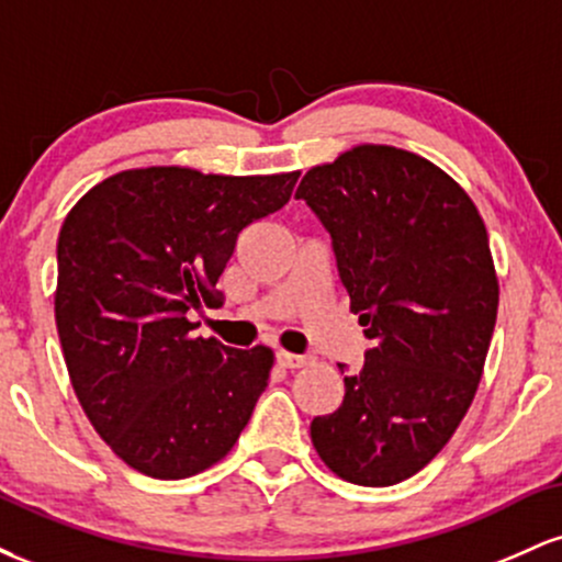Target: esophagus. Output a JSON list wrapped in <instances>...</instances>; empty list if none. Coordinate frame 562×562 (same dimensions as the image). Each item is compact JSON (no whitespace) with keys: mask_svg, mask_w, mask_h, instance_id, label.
<instances>
[{"mask_svg":"<svg viewBox=\"0 0 562 562\" xmlns=\"http://www.w3.org/2000/svg\"><path fill=\"white\" fill-rule=\"evenodd\" d=\"M277 364L285 367V370H301V367L308 364V357H301V353L277 351Z\"/></svg>","mask_w":562,"mask_h":562,"instance_id":"obj_1","label":"esophagus"}]
</instances>
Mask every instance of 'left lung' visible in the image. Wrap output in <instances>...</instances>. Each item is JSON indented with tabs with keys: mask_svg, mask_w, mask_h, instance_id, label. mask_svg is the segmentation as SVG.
I'll return each instance as SVG.
<instances>
[{
	"mask_svg": "<svg viewBox=\"0 0 562 562\" xmlns=\"http://www.w3.org/2000/svg\"><path fill=\"white\" fill-rule=\"evenodd\" d=\"M295 198L330 232L372 340L344 404L312 420V443L344 481L393 486L447 447L479 391L499 306L486 224L447 171L391 145L314 166Z\"/></svg>",
	"mask_w": 562,
	"mask_h": 562,
	"instance_id": "obj_1",
	"label": "left lung"
}]
</instances>
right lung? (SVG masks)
Returning <instances> with one entry per match:
<instances>
[{"label": "right lung", "mask_w": 562, "mask_h": 562, "mask_svg": "<svg viewBox=\"0 0 562 562\" xmlns=\"http://www.w3.org/2000/svg\"><path fill=\"white\" fill-rule=\"evenodd\" d=\"M299 171L224 177L128 169L70 209L57 237L55 322L81 409L128 468L177 481L216 465L274 364L198 338L187 314L222 306L237 235L290 200Z\"/></svg>", "instance_id": "add662e5"}]
</instances>
